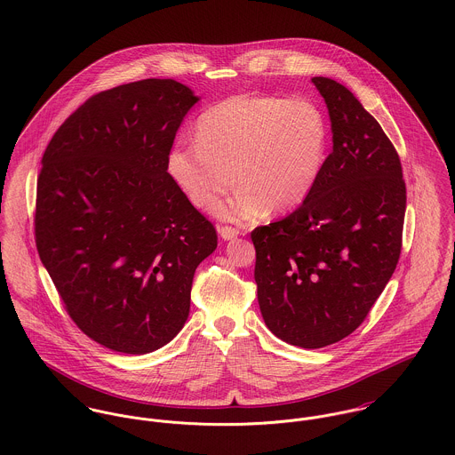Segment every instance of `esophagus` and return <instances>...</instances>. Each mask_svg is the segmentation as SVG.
Masks as SVG:
<instances>
[{"mask_svg": "<svg viewBox=\"0 0 455 455\" xmlns=\"http://www.w3.org/2000/svg\"><path fill=\"white\" fill-rule=\"evenodd\" d=\"M219 235L222 240H233L240 235V231L236 228H231V226H220L219 228Z\"/></svg>", "mask_w": 455, "mask_h": 455, "instance_id": "34e87169", "label": "esophagus"}]
</instances>
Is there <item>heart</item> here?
Returning <instances> with one entry per match:
<instances>
[{"instance_id":"heart-1","label":"heart","mask_w":455,"mask_h":455,"mask_svg":"<svg viewBox=\"0 0 455 455\" xmlns=\"http://www.w3.org/2000/svg\"><path fill=\"white\" fill-rule=\"evenodd\" d=\"M327 140L324 114L314 101L242 94L206 108L196 140L180 136L170 147L166 170L203 210L235 180L240 188L212 212L226 220H254L266 210H294L310 196L324 168Z\"/></svg>"}]
</instances>
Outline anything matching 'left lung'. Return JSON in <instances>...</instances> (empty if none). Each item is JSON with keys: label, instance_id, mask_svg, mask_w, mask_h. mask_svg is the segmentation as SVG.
<instances>
[{"label": "left lung", "instance_id": "1", "mask_svg": "<svg viewBox=\"0 0 455 455\" xmlns=\"http://www.w3.org/2000/svg\"><path fill=\"white\" fill-rule=\"evenodd\" d=\"M312 82L329 112L332 152L303 204L251 235L262 319L303 348L363 324L395 269L406 210L401 161L377 119L339 82Z\"/></svg>", "mask_w": 455, "mask_h": 455}]
</instances>
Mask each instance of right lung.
<instances>
[{
    "instance_id": "1",
    "label": "right lung",
    "mask_w": 455,
    "mask_h": 455,
    "mask_svg": "<svg viewBox=\"0 0 455 455\" xmlns=\"http://www.w3.org/2000/svg\"><path fill=\"white\" fill-rule=\"evenodd\" d=\"M195 92L147 78L89 98L56 131L36 186V249L68 315L96 343L148 354L191 308L217 233L166 170Z\"/></svg>"
}]
</instances>
